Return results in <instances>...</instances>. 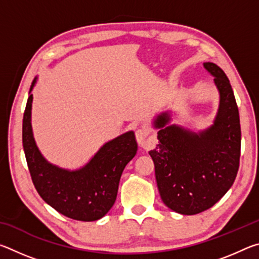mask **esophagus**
<instances>
[{"label":"esophagus","mask_w":259,"mask_h":259,"mask_svg":"<svg viewBox=\"0 0 259 259\" xmlns=\"http://www.w3.org/2000/svg\"><path fill=\"white\" fill-rule=\"evenodd\" d=\"M148 135H150V131L145 128H139L136 130L135 136H136V140H137L139 146H142V147L146 146V139L148 137Z\"/></svg>","instance_id":"34e87169"}]
</instances>
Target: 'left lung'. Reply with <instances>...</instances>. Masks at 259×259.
Here are the masks:
<instances>
[{
    "label": "left lung",
    "instance_id": "8db88e82",
    "mask_svg": "<svg viewBox=\"0 0 259 259\" xmlns=\"http://www.w3.org/2000/svg\"><path fill=\"white\" fill-rule=\"evenodd\" d=\"M219 91L213 124L200 133L171 124L169 112L154 121L157 144L150 155L161 199L182 214H196L218 202L235 181L240 163L241 128L231 83L221 67L204 63Z\"/></svg>",
    "mask_w": 259,
    "mask_h": 259
}]
</instances>
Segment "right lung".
<instances>
[{"instance_id":"right-lung-1","label":"right lung","mask_w":259,"mask_h":259,"mask_svg":"<svg viewBox=\"0 0 259 259\" xmlns=\"http://www.w3.org/2000/svg\"><path fill=\"white\" fill-rule=\"evenodd\" d=\"M34 78L23 119V146L30 177L41 198L57 211L81 222L98 221L116 200L121 175L138 146L134 131L109 140L77 170L59 168L38 151L32 130Z\"/></svg>"}]
</instances>
